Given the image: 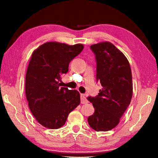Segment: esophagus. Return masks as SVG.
<instances>
[{"label":"esophagus","instance_id":"obj_1","mask_svg":"<svg viewBox=\"0 0 158 158\" xmlns=\"http://www.w3.org/2000/svg\"><path fill=\"white\" fill-rule=\"evenodd\" d=\"M88 102V100L85 98V95L84 94H81V103L85 104Z\"/></svg>","mask_w":158,"mask_h":158}]
</instances>
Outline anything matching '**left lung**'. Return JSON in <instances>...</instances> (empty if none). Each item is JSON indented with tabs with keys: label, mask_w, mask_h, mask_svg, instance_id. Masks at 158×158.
<instances>
[{
	"label": "left lung",
	"mask_w": 158,
	"mask_h": 158,
	"mask_svg": "<svg viewBox=\"0 0 158 158\" xmlns=\"http://www.w3.org/2000/svg\"><path fill=\"white\" fill-rule=\"evenodd\" d=\"M95 56L96 80L102 89L95 97L89 96L95 112L88 118L90 127L98 132L111 130L118 124L132 97L130 63L121 51L108 42L90 46Z\"/></svg>",
	"instance_id": "8db88e82"
}]
</instances>
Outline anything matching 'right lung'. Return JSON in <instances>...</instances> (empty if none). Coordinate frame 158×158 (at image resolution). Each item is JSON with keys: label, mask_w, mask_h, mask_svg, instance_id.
<instances>
[{"label": "right lung", "mask_w": 158, "mask_h": 158, "mask_svg": "<svg viewBox=\"0 0 158 158\" xmlns=\"http://www.w3.org/2000/svg\"><path fill=\"white\" fill-rule=\"evenodd\" d=\"M84 49L81 44L68 45L50 42L32 54L26 75V96L37 122L50 129L65 123L69 114L80 104L79 93L60 87L63 74L71 60Z\"/></svg>", "instance_id": "1"}]
</instances>
